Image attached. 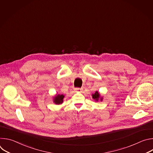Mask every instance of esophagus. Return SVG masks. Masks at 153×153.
I'll return each mask as SVG.
<instances>
[{
  "instance_id": "obj_1",
  "label": "esophagus",
  "mask_w": 153,
  "mask_h": 153,
  "mask_svg": "<svg viewBox=\"0 0 153 153\" xmlns=\"http://www.w3.org/2000/svg\"><path fill=\"white\" fill-rule=\"evenodd\" d=\"M74 91H75V92H81L82 91V89L81 88H76L74 89Z\"/></svg>"
}]
</instances>
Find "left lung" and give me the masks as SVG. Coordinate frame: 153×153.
I'll list each match as a JSON object with an SVG mask.
<instances>
[{
    "label": "left lung",
    "mask_w": 153,
    "mask_h": 153,
    "mask_svg": "<svg viewBox=\"0 0 153 153\" xmlns=\"http://www.w3.org/2000/svg\"><path fill=\"white\" fill-rule=\"evenodd\" d=\"M92 96H93V99H94V100H95V101H97V102L99 100V99H100L101 101L103 99L102 97H100V94L98 93V91H96L94 94H92Z\"/></svg>",
    "instance_id": "8db88e82"
}]
</instances>
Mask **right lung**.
<instances>
[{"label": "right lung", "instance_id": "add662e5", "mask_svg": "<svg viewBox=\"0 0 153 153\" xmlns=\"http://www.w3.org/2000/svg\"><path fill=\"white\" fill-rule=\"evenodd\" d=\"M65 96L63 94H57L53 99V102L57 105L62 104L63 102V98Z\"/></svg>", "mask_w": 153, "mask_h": 153}]
</instances>
